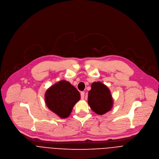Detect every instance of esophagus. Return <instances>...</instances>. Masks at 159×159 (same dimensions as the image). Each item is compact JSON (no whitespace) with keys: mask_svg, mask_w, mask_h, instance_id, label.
Segmentation results:
<instances>
[{"mask_svg":"<svg viewBox=\"0 0 159 159\" xmlns=\"http://www.w3.org/2000/svg\"><path fill=\"white\" fill-rule=\"evenodd\" d=\"M84 95H85V93L83 92V91H82V92L80 93V97H81V99H84Z\"/></svg>","mask_w":159,"mask_h":159,"instance_id":"34e87169","label":"esophagus"}]
</instances>
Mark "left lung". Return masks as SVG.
<instances>
[{
	"instance_id": "obj_1",
	"label": "left lung",
	"mask_w": 159,
	"mask_h": 159,
	"mask_svg": "<svg viewBox=\"0 0 159 159\" xmlns=\"http://www.w3.org/2000/svg\"><path fill=\"white\" fill-rule=\"evenodd\" d=\"M88 93V104L91 110L98 115H103L110 111L114 100L110 89L101 82H94Z\"/></svg>"
}]
</instances>
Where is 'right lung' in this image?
<instances>
[{
	"mask_svg": "<svg viewBox=\"0 0 159 159\" xmlns=\"http://www.w3.org/2000/svg\"><path fill=\"white\" fill-rule=\"evenodd\" d=\"M80 99V93L65 80H61L51 86L45 93L47 107L63 119L70 115L74 105Z\"/></svg>",
	"mask_w": 159,
	"mask_h": 159,
	"instance_id": "1",
	"label": "right lung"
}]
</instances>
